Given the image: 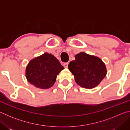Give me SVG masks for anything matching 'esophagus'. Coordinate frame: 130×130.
<instances>
[{
    "label": "esophagus",
    "instance_id": "esophagus-1",
    "mask_svg": "<svg viewBox=\"0 0 130 130\" xmlns=\"http://www.w3.org/2000/svg\"><path fill=\"white\" fill-rule=\"evenodd\" d=\"M68 64H69V63H68V62H65V63H63V67H64L65 68H67L68 67Z\"/></svg>",
    "mask_w": 130,
    "mask_h": 130
}]
</instances>
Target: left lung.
I'll return each mask as SVG.
<instances>
[{"label": "left lung", "instance_id": "8db88e82", "mask_svg": "<svg viewBox=\"0 0 130 130\" xmlns=\"http://www.w3.org/2000/svg\"><path fill=\"white\" fill-rule=\"evenodd\" d=\"M68 68L81 87L91 89L99 84L107 74L106 67L98 57L81 52L70 61Z\"/></svg>", "mask_w": 130, "mask_h": 130}]
</instances>
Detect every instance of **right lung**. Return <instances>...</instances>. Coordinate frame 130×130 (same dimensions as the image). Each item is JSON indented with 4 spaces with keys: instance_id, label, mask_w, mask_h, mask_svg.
I'll list each match as a JSON object with an SVG mask.
<instances>
[{
    "instance_id": "1",
    "label": "right lung",
    "mask_w": 130,
    "mask_h": 130,
    "mask_svg": "<svg viewBox=\"0 0 130 130\" xmlns=\"http://www.w3.org/2000/svg\"><path fill=\"white\" fill-rule=\"evenodd\" d=\"M63 69L53 55L45 53L28 62L26 68V77L34 87L48 89L54 85L57 75Z\"/></svg>"
}]
</instances>
